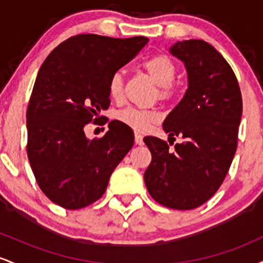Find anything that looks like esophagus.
Masks as SVG:
<instances>
[{
	"label": "esophagus",
	"instance_id": "1",
	"mask_svg": "<svg viewBox=\"0 0 263 263\" xmlns=\"http://www.w3.org/2000/svg\"><path fill=\"white\" fill-rule=\"evenodd\" d=\"M135 143L138 144V146H142V144H143V137H142V135L138 134V132L135 134Z\"/></svg>",
	"mask_w": 263,
	"mask_h": 263
}]
</instances>
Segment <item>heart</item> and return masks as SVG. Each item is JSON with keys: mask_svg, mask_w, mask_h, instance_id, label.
Instances as JSON below:
<instances>
[{"mask_svg": "<svg viewBox=\"0 0 263 263\" xmlns=\"http://www.w3.org/2000/svg\"><path fill=\"white\" fill-rule=\"evenodd\" d=\"M143 69L149 78L158 85L157 93L158 99L163 101H170L176 95L173 80L176 78V64L168 55L157 54L144 60ZM125 79L121 71H116L111 75L108 80V95L115 101L122 99ZM117 119L123 125L128 126L137 132L147 131L153 123L158 122L161 115L156 110H142V108L127 107L117 114Z\"/></svg>", "mask_w": 263, "mask_h": 263, "instance_id": "heart-1", "label": "heart"}]
</instances>
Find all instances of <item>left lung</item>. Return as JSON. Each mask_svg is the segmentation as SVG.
Instances as JSON below:
<instances>
[{"label": "left lung", "instance_id": "8db88e82", "mask_svg": "<svg viewBox=\"0 0 263 263\" xmlns=\"http://www.w3.org/2000/svg\"><path fill=\"white\" fill-rule=\"evenodd\" d=\"M170 52L185 65L188 89L163 128L170 144L174 135L184 142L171 151L161 138L144 137L152 155L144 183L157 203L192 210L206 203L228 174L237 148L242 98L231 66L213 45L189 39L177 42Z\"/></svg>", "mask_w": 263, "mask_h": 263}]
</instances>
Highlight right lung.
I'll list each match as a JSON object with an SVG mask.
<instances>
[{
  "mask_svg": "<svg viewBox=\"0 0 263 263\" xmlns=\"http://www.w3.org/2000/svg\"><path fill=\"white\" fill-rule=\"evenodd\" d=\"M147 42L78 34L53 49L39 69L27 108V153L39 188L59 206L77 210L99 200L134 146V132L117 120L101 138L89 140L84 127L104 119L111 75Z\"/></svg>",
  "mask_w": 263,
  "mask_h": 263,
  "instance_id": "add662e5",
  "label": "right lung"
}]
</instances>
